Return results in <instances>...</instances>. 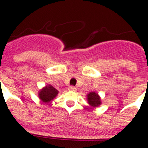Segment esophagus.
<instances>
[{"instance_id": "1", "label": "esophagus", "mask_w": 148, "mask_h": 148, "mask_svg": "<svg viewBox=\"0 0 148 148\" xmlns=\"http://www.w3.org/2000/svg\"><path fill=\"white\" fill-rule=\"evenodd\" d=\"M68 90H69V91H74H74H76V90H77V89L74 86H70L69 88H68Z\"/></svg>"}]
</instances>
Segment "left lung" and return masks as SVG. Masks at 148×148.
Segmentation results:
<instances>
[{
  "instance_id": "8db88e82",
  "label": "left lung",
  "mask_w": 148,
  "mask_h": 148,
  "mask_svg": "<svg viewBox=\"0 0 148 148\" xmlns=\"http://www.w3.org/2000/svg\"><path fill=\"white\" fill-rule=\"evenodd\" d=\"M87 101L88 104L93 109V108H97L101 105V97L98 95V93L96 92H90L87 94Z\"/></svg>"
}]
</instances>
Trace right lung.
I'll return each instance as SVG.
<instances>
[{
	"label": "right lung",
	"instance_id": "right-lung-1",
	"mask_svg": "<svg viewBox=\"0 0 148 148\" xmlns=\"http://www.w3.org/2000/svg\"><path fill=\"white\" fill-rule=\"evenodd\" d=\"M58 94V90L55 89L51 85L48 84V85H46V86L39 90L38 93V96L42 104L47 105L48 103L55 99Z\"/></svg>",
	"mask_w": 148,
	"mask_h": 148
}]
</instances>
